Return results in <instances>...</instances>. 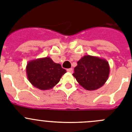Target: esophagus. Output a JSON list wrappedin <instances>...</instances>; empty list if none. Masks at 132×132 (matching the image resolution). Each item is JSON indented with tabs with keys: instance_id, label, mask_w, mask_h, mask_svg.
I'll list each match as a JSON object with an SVG mask.
<instances>
[{
	"instance_id": "esophagus-1",
	"label": "esophagus",
	"mask_w": 132,
	"mask_h": 132,
	"mask_svg": "<svg viewBox=\"0 0 132 132\" xmlns=\"http://www.w3.org/2000/svg\"><path fill=\"white\" fill-rule=\"evenodd\" d=\"M67 72H70V73H72L73 69L72 68H68V69H67Z\"/></svg>"
}]
</instances>
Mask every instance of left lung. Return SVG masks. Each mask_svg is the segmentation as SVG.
Returning a JSON list of instances; mask_svg holds the SVG:
<instances>
[{"mask_svg": "<svg viewBox=\"0 0 132 132\" xmlns=\"http://www.w3.org/2000/svg\"><path fill=\"white\" fill-rule=\"evenodd\" d=\"M77 63L72 75L79 84L86 90H98L108 79L110 66L106 60L86 55Z\"/></svg>", "mask_w": 132, "mask_h": 132, "instance_id": "1", "label": "left lung"}]
</instances>
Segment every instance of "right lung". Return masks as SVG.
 <instances>
[{
	"instance_id": "add662e5",
	"label": "right lung",
	"mask_w": 132,
	"mask_h": 132,
	"mask_svg": "<svg viewBox=\"0 0 132 132\" xmlns=\"http://www.w3.org/2000/svg\"><path fill=\"white\" fill-rule=\"evenodd\" d=\"M26 75L29 82L41 90L52 89L59 82L66 70L50 57L30 60L26 65Z\"/></svg>"
}]
</instances>
